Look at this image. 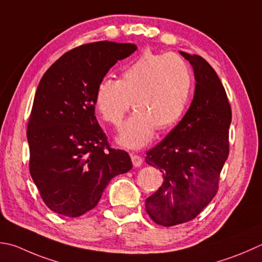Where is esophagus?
Segmentation results:
<instances>
[{
  "label": "esophagus",
  "mask_w": 262,
  "mask_h": 262,
  "mask_svg": "<svg viewBox=\"0 0 262 262\" xmlns=\"http://www.w3.org/2000/svg\"><path fill=\"white\" fill-rule=\"evenodd\" d=\"M132 161H133V165L135 167H140L143 163V158L137 155H132Z\"/></svg>",
  "instance_id": "obj_1"
}]
</instances>
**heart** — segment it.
Here are the masks:
<instances>
[{
	"mask_svg": "<svg viewBox=\"0 0 262 262\" xmlns=\"http://www.w3.org/2000/svg\"><path fill=\"white\" fill-rule=\"evenodd\" d=\"M192 89L188 66L177 54L144 51L121 71L120 79H102L94 103L102 118L119 127L133 105L135 111L122 126L117 141L128 148H141L157 130L175 125L185 111Z\"/></svg>",
	"mask_w": 262,
	"mask_h": 262,
	"instance_id": "1",
	"label": "heart"
}]
</instances>
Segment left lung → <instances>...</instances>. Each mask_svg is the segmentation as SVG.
Masks as SVG:
<instances>
[{
    "instance_id": "8db88e82",
    "label": "left lung",
    "mask_w": 262,
    "mask_h": 262,
    "mask_svg": "<svg viewBox=\"0 0 262 262\" xmlns=\"http://www.w3.org/2000/svg\"><path fill=\"white\" fill-rule=\"evenodd\" d=\"M191 63L195 91L183 119L146 152L147 165L162 172L163 183L148 196L150 218L165 227L187 223L211 202L229 153L232 110L218 75L202 56L179 51Z\"/></svg>"
}]
</instances>
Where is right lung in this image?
<instances>
[{
  "instance_id": "1",
  "label": "right lung",
  "mask_w": 262,
  "mask_h": 262,
  "mask_svg": "<svg viewBox=\"0 0 262 262\" xmlns=\"http://www.w3.org/2000/svg\"><path fill=\"white\" fill-rule=\"evenodd\" d=\"M135 44L80 45L46 70L36 91L27 140L29 170L44 203L79 217L96 207L107 184L129 171L130 157L111 148L95 117V91L111 67Z\"/></svg>"
}]
</instances>
